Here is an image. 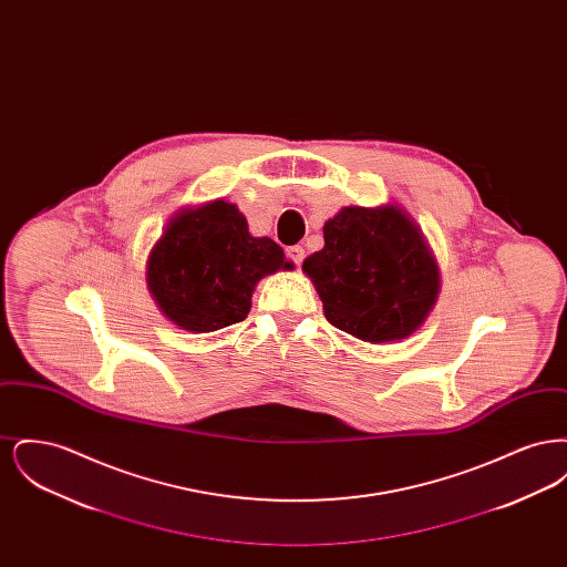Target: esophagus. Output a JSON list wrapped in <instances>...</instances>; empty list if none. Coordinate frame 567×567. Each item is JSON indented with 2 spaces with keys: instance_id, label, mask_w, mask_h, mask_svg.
<instances>
[{
  "instance_id": "obj_1",
  "label": "esophagus",
  "mask_w": 567,
  "mask_h": 567,
  "mask_svg": "<svg viewBox=\"0 0 567 567\" xmlns=\"http://www.w3.org/2000/svg\"><path fill=\"white\" fill-rule=\"evenodd\" d=\"M287 257H289L296 266H301V261H303V257H306V250H303L301 246H289V248H287Z\"/></svg>"
}]
</instances>
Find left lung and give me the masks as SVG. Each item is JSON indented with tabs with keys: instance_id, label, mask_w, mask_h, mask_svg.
<instances>
[{
	"instance_id": "1",
	"label": "left lung",
	"mask_w": 567,
	"mask_h": 567,
	"mask_svg": "<svg viewBox=\"0 0 567 567\" xmlns=\"http://www.w3.org/2000/svg\"><path fill=\"white\" fill-rule=\"evenodd\" d=\"M303 261L327 321L359 340H404L430 315L440 274L419 227L395 208H342Z\"/></svg>"
}]
</instances>
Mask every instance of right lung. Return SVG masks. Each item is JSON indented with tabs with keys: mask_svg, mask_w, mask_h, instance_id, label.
Returning <instances> with one entry per match:
<instances>
[{
	"mask_svg": "<svg viewBox=\"0 0 567 567\" xmlns=\"http://www.w3.org/2000/svg\"><path fill=\"white\" fill-rule=\"evenodd\" d=\"M291 270L270 238H252L243 213L223 199L176 215L148 257V289L172 323L216 331L240 323L255 285Z\"/></svg>",
	"mask_w": 567,
	"mask_h": 567,
	"instance_id": "obj_1",
	"label": "right lung"
}]
</instances>
